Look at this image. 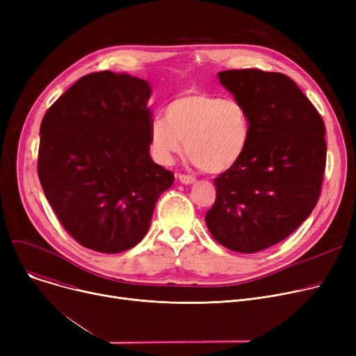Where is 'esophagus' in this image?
Wrapping results in <instances>:
<instances>
[{
    "label": "esophagus",
    "mask_w": 356,
    "mask_h": 356,
    "mask_svg": "<svg viewBox=\"0 0 356 356\" xmlns=\"http://www.w3.org/2000/svg\"><path fill=\"white\" fill-rule=\"evenodd\" d=\"M177 179H179V181L183 183V184H192V183L195 181V177H192V176H189V175H179Z\"/></svg>",
    "instance_id": "esophagus-1"
}]
</instances>
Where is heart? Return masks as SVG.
Returning <instances> with one entry per match:
<instances>
[{"label":"heart","mask_w":356,"mask_h":356,"mask_svg":"<svg viewBox=\"0 0 356 356\" xmlns=\"http://www.w3.org/2000/svg\"><path fill=\"white\" fill-rule=\"evenodd\" d=\"M251 138L248 111L236 99L215 93H179L164 117L149 122V152L160 164H172L184 152L200 170L219 175L229 170L247 152Z\"/></svg>","instance_id":"b5f03b06"}]
</instances>
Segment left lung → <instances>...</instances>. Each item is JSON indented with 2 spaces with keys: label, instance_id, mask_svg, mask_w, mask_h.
Segmentation results:
<instances>
[{
  "label": "left lung",
  "instance_id": "obj_1",
  "mask_svg": "<svg viewBox=\"0 0 356 356\" xmlns=\"http://www.w3.org/2000/svg\"><path fill=\"white\" fill-rule=\"evenodd\" d=\"M218 78L251 120L241 160L215 179L216 200L207 225L228 250L254 254L293 234L321 196L326 128L289 76L259 69L223 70Z\"/></svg>",
  "mask_w": 356,
  "mask_h": 356
}]
</instances>
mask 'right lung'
Listing matches in <instances>:
<instances>
[{
    "label": "right lung",
    "instance_id": "add662e5",
    "mask_svg": "<svg viewBox=\"0 0 356 356\" xmlns=\"http://www.w3.org/2000/svg\"><path fill=\"white\" fill-rule=\"evenodd\" d=\"M149 97L147 81L104 70L73 83L43 117L37 173L56 216L85 248L137 245L175 181L149 157Z\"/></svg>",
    "mask_w": 356,
    "mask_h": 356
}]
</instances>
